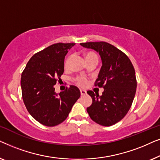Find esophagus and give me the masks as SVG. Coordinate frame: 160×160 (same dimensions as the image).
Instances as JSON below:
<instances>
[{
    "label": "esophagus",
    "instance_id": "obj_1",
    "mask_svg": "<svg viewBox=\"0 0 160 160\" xmlns=\"http://www.w3.org/2000/svg\"><path fill=\"white\" fill-rule=\"evenodd\" d=\"M80 92H81V95H84L87 94V91L84 90V89H80Z\"/></svg>",
    "mask_w": 160,
    "mask_h": 160
}]
</instances>
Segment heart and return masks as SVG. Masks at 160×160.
<instances>
[{"label": "heart", "mask_w": 160, "mask_h": 160, "mask_svg": "<svg viewBox=\"0 0 160 160\" xmlns=\"http://www.w3.org/2000/svg\"><path fill=\"white\" fill-rule=\"evenodd\" d=\"M85 57H86L87 61L91 60V59H94V58L98 59V57H97V55H96V54L94 53V52H87L86 54H85ZM71 58H72L71 55L68 57V58L66 59V60H65V67L68 66L69 63L71 60ZM76 84H77L78 86H81V87H84L87 84V78H84V76H78V77H76Z\"/></svg>", "instance_id": "heart-1"}]
</instances>
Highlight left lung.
<instances>
[{
  "instance_id": "8db88e82",
  "label": "left lung",
  "mask_w": 160,
  "mask_h": 160,
  "mask_svg": "<svg viewBox=\"0 0 160 160\" xmlns=\"http://www.w3.org/2000/svg\"><path fill=\"white\" fill-rule=\"evenodd\" d=\"M80 44L95 50L102 60L95 85L104 88V91L101 96L87 91L92 103L87 111L96 123L111 126L123 119L132 106L137 87L134 67L123 52L110 43L100 41Z\"/></svg>"
}]
</instances>
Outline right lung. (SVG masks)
I'll return each instance as SVG.
<instances>
[{
  "instance_id": "1",
  "label": "right lung",
  "mask_w": 160,
  "mask_h": 160,
  "mask_svg": "<svg viewBox=\"0 0 160 160\" xmlns=\"http://www.w3.org/2000/svg\"><path fill=\"white\" fill-rule=\"evenodd\" d=\"M75 43H58L35 54L21 76L22 99L26 108L36 121L54 127L66 119L80 98L78 87L71 85L59 94L54 85L64 72L65 57Z\"/></svg>"
}]
</instances>
